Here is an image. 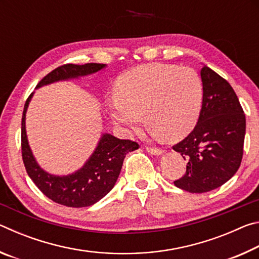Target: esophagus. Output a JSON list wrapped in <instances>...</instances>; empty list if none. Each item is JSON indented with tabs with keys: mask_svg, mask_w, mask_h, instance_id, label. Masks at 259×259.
<instances>
[{
	"mask_svg": "<svg viewBox=\"0 0 259 259\" xmlns=\"http://www.w3.org/2000/svg\"><path fill=\"white\" fill-rule=\"evenodd\" d=\"M146 151L152 155H161L163 154V151L160 150V148H154V147H146Z\"/></svg>",
	"mask_w": 259,
	"mask_h": 259,
	"instance_id": "esophagus-1",
	"label": "esophagus"
}]
</instances>
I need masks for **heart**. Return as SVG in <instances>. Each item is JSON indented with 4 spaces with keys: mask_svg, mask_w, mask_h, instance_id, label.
I'll use <instances>...</instances> for the list:
<instances>
[{
    "mask_svg": "<svg viewBox=\"0 0 259 259\" xmlns=\"http://www.w3.org/2000/svg\"><path fill=\"white\" fill-rule=\"evenodd\" d=\"M114 96L106 104L107 113L126 133L137 131L144 115L153 136L177 140L194 128L203 88L194 69L152 63L117 77Z\"/></svg>",
    "mask_w": 259,
    "mask_h": 259,
    "instance_id": "b5f03b06",
    "label": "heart"
}]
</instances>
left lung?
I'll return each mask as SVG.
<instances>
[{"label": "left lung", "instance_id": "left-lung-1", "mask_svg": "<svg viewBox=\"0 0 259 259\" xmlns=\"http://www.w3.org/2000/svg\"><path fill=\"white\" fill-rule=\"evenodd\" d=\"M202 108L195 128L172 148L186 160L175 186L190 193L218 188L238 171L243 155L245 115L238 96L211 68H201Z\"/></svg>", "mask_w": 259, "mask_h": 259}]
</instances>
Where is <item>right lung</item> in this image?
I'll use <instances>...</instances> for the list:
<instances>
[{
  "label": "right lung",
  "instance_id": "obj_1",
  "mask_svg": "<svg viewBox=\"0 0 259 259\" xmlns=\"http://www.w3.org/2000/svg\"><path fill=\"white\" fill-rule=\"evenodd\" d=\"M106 67L105 64H66L54 69L38 82L36 89L58 81L87 76ZM34 94L26 100L21 119V153L28 176L43 194L56 203L72 208L89 207L109 193L119 177L125 155L139 145L129 139L103 134L93 154L82 168L66 176H56L43 170L35 160L26 134V112Z\"/></svg>",
  "mask_w": 259,
  "mask_h": 259
}]
</instances>
